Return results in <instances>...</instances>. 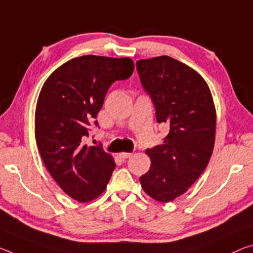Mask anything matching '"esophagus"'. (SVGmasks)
I'll list each match as a JSON object with an SVG mask.
<instances>
[{"label": "esophagus", "instance_id": "1", "mask_svg": "<svg viewBox=\"0 0 253 253\" xmlns=\"http://www.w3.org/2000/svg\"><path fill=\"white\" fill-rule=\"evenodd\" d=\"M133 155L131 153H127V152H123V153H119V156L122 159H128V158H130V156Z\"/></svg>", "mask_w": 253, "mask_h": 253}]
</instances>
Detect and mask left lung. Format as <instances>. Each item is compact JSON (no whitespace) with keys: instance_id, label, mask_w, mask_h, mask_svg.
I'll return each mask as SVG.
<instances>
[{"instance_id":"left-lung-1","label":"left lung","mask_w":253,"mask_h":253,"mask_svg":"<svg viewBox=\"0 0 253 253\" xmlns=\"http://www.w3.org/2000/svg\"><path fill=\"white\" fill-rule=\"evenodd\" d=\"M136 67L154 103L156 120L170 127L163 144L146 150L151 168L139 181L150 197L172 202L210 162L216 128L213 97L202 75L169 56L141 59Z\"/></svg>"}]
</instances>
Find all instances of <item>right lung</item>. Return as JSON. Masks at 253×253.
Masks as SVG:
<instances>
[{"instance_id":"1","label":"right lung","mask_w":253,"mask_h":253,"mask_svg":"<svg viewBox=\"0 0 253 253\" xmlns=\"http://www.w3.org/2000/svg\"><path fill=\"white\" fill-rule=\"evenodd\" d=\"M133 71L128 57L85 55L56 69L40 91L35 115L40 156L64 192L80 203L99 197L115 170L110 154L83 141L111 84L128 79Z\"/></svg>"}]
</instances>
